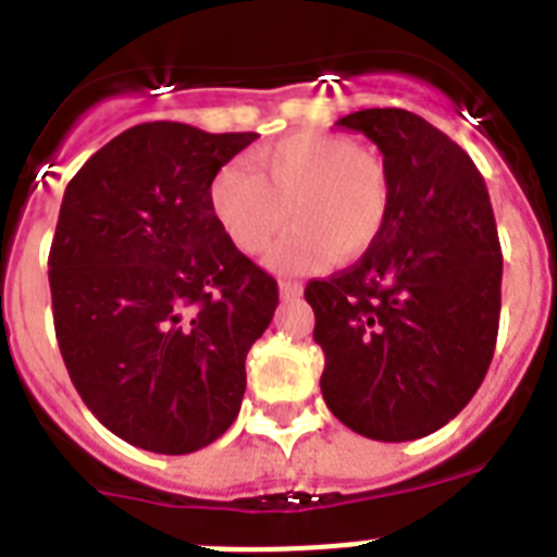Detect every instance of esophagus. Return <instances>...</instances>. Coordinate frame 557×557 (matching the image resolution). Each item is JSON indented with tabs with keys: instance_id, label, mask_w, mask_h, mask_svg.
Returning <instances> with one entry per match:
<instances>
[{
	"instance_id": "obj_1",
	"label": "esophagus",
	"mask_w": 557,
	"mask_h": 557,
	"mask_svg": "<svg viewBox=\"0 0 557 557\" xmlns=\"http://www.w3.org/2000/svg\"><path fill=\"white\" fill-rule=\"evenodd\" d=\"M302 286L297 280H280V297L283 300H292V297H300Z\"/></svg>"
}]
</instances>
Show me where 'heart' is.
Masks as SVG:
<instances>
[{"instance_id":"b5f03b06","label":"heart","mask_w":557,"mask_h":557,"mask_svg":"<svg viewBox=\"0 0 557 557\" xmlns=\"http://www.w3.org/2000/svg\"><path fill=\"white\" fill-rule=\"evenodd\" d=\"M251 171L225 165L208 188L216 225L243 255L271 251L277 269L351 263L377 243L392 206V183L377 153L349 139L294 134L251 153Z\"/></svg>"}]
</instances>
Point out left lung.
I'll list each match as a JSON object with an SVG mask.
<instances>
[{"instance_id": "1", "label": "left lung", "mask_w": 557, "mask_h": 557, "mask_svg": "<svg viewBox=\"0 0 557 557\" xmlns=\"http://www.w3.org/2000/svg\"><path fill=\"white\" fill-rule=\"evenodd\" d=\"M381 148L392 183L383 234L355 265L311 280L325 406L343 426L400 443L472 400L500 320L498 228L469 153L404 108L337 120Z\"/></svg>"}]
</instances>
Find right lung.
Wrapping results in <instances>:
<instances>
[{"mask_svg":"<svg viewBox=\"0 0 557 557\" xmlns=\"http://www.w3.org/2000/svg\"><path fill=\"white\" fill-rule=\"evenodd\" d=\"M255 139L143 122L67 183L48 255L59 351L94 418L131 446L188 455L237 418L280 292L216 225L208 188Z\"/></svg>","mask_w":557,"mask_h":557,"instance_id":"right-lung-1","label":"right lung"}]
</instances>
